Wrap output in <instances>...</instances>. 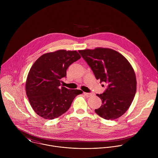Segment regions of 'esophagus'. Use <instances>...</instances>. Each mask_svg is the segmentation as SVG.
<instances>
[{"instance_id": "34e87169", "label": "esophagus", "mask_w": 158, "mask_h": 158, "mask_svg": "<svg viewBox=\"0 0 158 158\" xmlns=\"http://www.w3.org/2000/svg\"><path fill=\"white\" fill-rule=\"evenodd\" d=\"M84 94L86 96V97H90L92 95H93V93H88V92H84Z\"/></svg>"}]
</instances>
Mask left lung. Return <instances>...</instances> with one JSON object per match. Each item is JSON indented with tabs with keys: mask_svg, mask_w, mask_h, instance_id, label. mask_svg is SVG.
Listing matches in <instances>:
<instances>
[{
	"mask_svg": "<svg viewBox=\"0 0 158 158\" xmlns=\"http://www.w3.org/2000/svg\"><path fill=\"white\" fill-rule=\"evenodd\" d=\"M78 52L96 79L108 85L103 93L97 94L102 104L95 112L106 120L122 116L130 108L136 92L135 73L130 63L122 54L111 48L100 47Z\"/></svg>",
	"mask_w": 158,
	"mask_h": 158,
	"instance_id": "8db88e82",
	"label": "left lung"
}]
</instances>
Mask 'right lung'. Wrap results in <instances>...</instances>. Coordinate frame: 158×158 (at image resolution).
<instances>
[{"label": "right lung", "instance_id": "right-lung-1", "mask_svg": "<svg viewBox=\"0 0 158 158\" xmlns=\"http://www.w3.org/2000/svg\"><path fill=\"white\" fill-rule=\"evenodd\" d=\"M81 58L77 51L60 50L41 56L30 69L25 85L30 103L38 115L52 120L66 113L75 97L83 92L60 88L66 70Z\"/></svg>", "mask_w": 158, "mask_h": 158}]
</instances>
